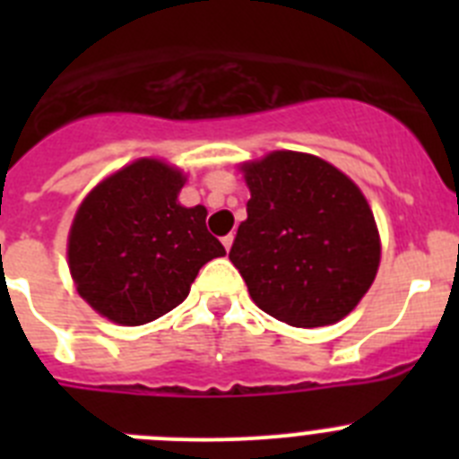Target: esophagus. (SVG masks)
<instances>
[{
  "label": "esophagus",
  "instance_id": "34e87169",
  "mask_svg": "<svg viewBox=\"0 0 459 459\" xmlns=\"http://www.w3.org/2000/svg\"><path fill=\"white\" fill-rule=\"evenodd\" d=\"M232 243H234V234H227V237L222 238V246H225L227 253H230V248H232Z\"/></svg>",
  "mask_w": 459,
  "mask_h": 459
}]
</instances>
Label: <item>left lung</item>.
Listing matches in <instances>:
<instances>
[{"label":"left lung","instance_id":"obj_1","mask_svg":"<svg viewBox=\"0 0 459 459\" xmlns=\"http://www.w3.org/2000/svg\"><path fill=\"white\" fill-rule=\"evenodd\" d=\"M238 169L250 200L230 259L250 299L299 328L347 317L375 282L381 259L366 195L328 160L290 149Z\"/></svg>","mask_w":459,"mask_h":459}]
</instances>
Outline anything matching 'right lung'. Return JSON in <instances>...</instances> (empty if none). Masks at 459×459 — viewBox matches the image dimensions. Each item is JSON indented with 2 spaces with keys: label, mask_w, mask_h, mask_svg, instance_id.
I'll return each instance as SVG.
<instances>
[{
  "label": "right lung",
  "mask_w": 459,
  "mask_h": 459,
  "mask_svg": "<svg viewBox=\"0 0 459 459\" xmlns=\"http://www.w3.org/2000/svg\"><path fill=\"white\" fill-rule=\"evenodd\" d=\"M188 177L163 158H137L93 186L68 230L73 285L100 317L142 326L188 296L206 262L225 248L206 209L184 206Z\"/></svg>",
  "instance_id": "add662e5"
}]
</instances>
